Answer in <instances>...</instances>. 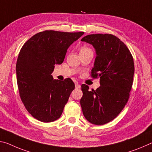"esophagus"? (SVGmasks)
Listing matches in <instances>:
<instances>
[{
    "label": "esophagus",
    "instance_id": "1",
    "mask_svg": "<svg viewBox=\"0 0 152 152\" xmlns=\"http://www.w3.org/2000/svg\"><path fill=\"white\" fill-rule=\"evenodd\" d=\"M75 86H76V88H80L81 87L80 84H78V83H75Z\"/></svg>",
    "mask_w": 152,
    "mask_h": 152
}]
</instances>
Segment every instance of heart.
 Here are the masks:
<instances>
[{
	"mask_svg": "<svg viewBox=\"0 0 152 152\" xmlns=\"http://www.w3.org/2000/svg\"><path fill=\"white\" fill-rule=\"evenodd\" d=\"M85 49H87V48H85V47H83L81 49V50H85Z\"/></svg>",
	"mask_w": 152,
	"mask_h": 152,
	"instance_id": "b5f03b06",
	"label": "heart"
}]
</instances>
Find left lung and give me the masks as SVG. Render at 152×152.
I'll list each match as a JSON object with an SVG mask.
<instances>
[{"label": "left lung", "mask_w": 152, "mask_h": 152, "mask_svg": "<svg viewBox=\"0 0 152 152\" xmlns=\"http://www.w3.org/2000/svg\"><path fill=\"white\" fill-rule=\"evenodd\" d=\"M81 40L95 49L91 73L93 77H100V86L95 91L81 86L82 110L89 122L105 124L114 120L128 102L134 72L133 58L124 43L114 35L90 34Z\"/></svg>", "instance_id": "left-lung-1"}]
</instances>
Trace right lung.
<instances>
[{
    "mask_svg": "<svg viewBox=\"0 0 152 152\" xmlns=\"http://www.w3.org/2000/svg\"><path fill=\"white\" fill-rule=\"evenodd\" d=\"M84 34L46 30L36 34L21 48L16 64L17 83L28 112L39 121L59 118L75 85L70 78L53 79L55 64L63 63L67 50Z\"/></svg>",
    "mask_w": 152,
    "mask_h": 152,
    "instance_id": "right-lung-1",
    "label": "right lung"
}]
</instances>
